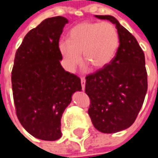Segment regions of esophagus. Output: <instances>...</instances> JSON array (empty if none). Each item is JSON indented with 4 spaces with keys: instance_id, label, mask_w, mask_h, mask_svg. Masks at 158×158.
<instances>
[{
    "instance_id": "1",
    "label": "esophagus",
    "mask_w": 158,
    "mask_h": 158,
    "mask_svg": "<svg viewBox=\"0 0 158 158\" xmlns=\"http://www.w3.org/2000/svg\"><path fill=\"white\" fill-rule=\"evenodd\" d=\"M80 81H81V87H82V90L84 91V90H85V84H86V79H85V78H81Z\"/></svg>"
}]
</instances>
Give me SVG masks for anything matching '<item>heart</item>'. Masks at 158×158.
Returning <instances> with one entry per match:
<instances>
[{
    "label": "heart",
    "instance_id": "obj_1",
    "mask_svg": "<svg viewBox=\"0 0 158 158\" xmlns=\"http://www.w3.org/2000/svg\"><path fill=\"white\" fill-rule=\"evenodd\" d=\"M119 47L116 27L109 22H82L70 29L68 39L58 43L63 66L74 71L83 60L94 69H102L114 58Z\"/></svg>",
    "mask_w": 158,
    "mask_h": 158
}]
</instances>
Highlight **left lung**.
I'll use <instances>...</instances> for the list:
<instances>
[{
  "mask_svg": "<svg viewBox=\"0 0 158 158\" xmlns=\"http://www.w3.org/2000/svg\"><path fill=\"white\" fill-rule=\"evenodd\" d=\"M95 17L115 25L119 47L108 65L86 77L88 114L98 131L115 133L132 125L143 105L148 90L145 55L136 38L114 17Z\"/></svg>",
  "mask_w": 158,
  "mask_h": 158,
  "instance_id": "1",
  "label": "left lung"
}]
</instances>
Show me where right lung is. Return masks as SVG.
I'll list each match as a JSON object with an SVG mask.
<instances>
[{
	"label": "right lung",
	"instance_id": "obj_1",
	"mask_svg": "<svg viewBox=\"0 0 158 158\" xmlns=\"http://www.w3.org/2000/svg\"><path fill=\"white\" fill-rule=\"evenodd\" d=\"M64 17L43 20L26 35L16 52L11 72L16 114L24 129L36 139L56 140L61 137L60 119L76 91L80 79L66 71L58 43Z\"/></svg>",
	"mask_w": 158,
	"mask_h": 158
}]
</instances>
